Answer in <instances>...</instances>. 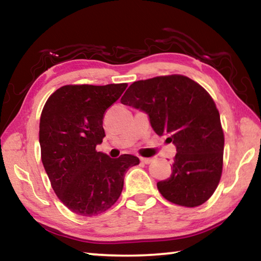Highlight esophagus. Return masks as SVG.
Instances as JSON below:
<instances>
[{
  "label": "esophagus",
  "instance_id": "1",
  "mask_svg": "<svg viewBox=\"0 0 261 261\" xmlns=\"http://www.w3.org/2000/svg\"><path fill=\"white\" fill-rule=\"evenodd\" d=\"M140 161L145 163V165H149V163L153 161V159L152 158H140Z\"/></svg>",
  "mask_w": 261,
  "mask_h": 261
}]
</instances>
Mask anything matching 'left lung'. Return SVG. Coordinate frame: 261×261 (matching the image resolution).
I'll return each instance as SVG.
<instances>
[{
  "mask_svg": "<svg viewBox=\"0 0 261 261\" xmlns=\"http://www.w3.org/2000/svg\"><path fill=\"white\" fill-rule=\"evenodd\" d=\"M121 102L146 113L155 134L176 146L173 173L156 184L162 196L185 207L208 200L222 173L224 137L205 88L180 74L155 77L131 84Z\"/></svg>",
  "mask_w": 261,
  "mask_h": 261,
  "instance_id": "obj_1",
  "label": "left lung"
}]
</instances>
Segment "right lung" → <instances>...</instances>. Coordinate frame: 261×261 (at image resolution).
Listing matches in <instances>:
<instances>
[{
  "label": "right lung",
  "mask_w": 261,
  "mask_h": 261,
  "mask_svg": "<svg viewBox=\"0 0 261 261\" xmlns=\"http://www.w3.org/2000/svg\"><path fill=\"white\" fill-rule=\"evenodd\" d=\"M126 84L67 85L48 98L40 117L41 160L56 196L73 213L98 215L121 196L127 169L139 159L96 152L106 136L103 114Z\"/></svg>",
  "instance_id": "add662e5"
}]
</instances>
